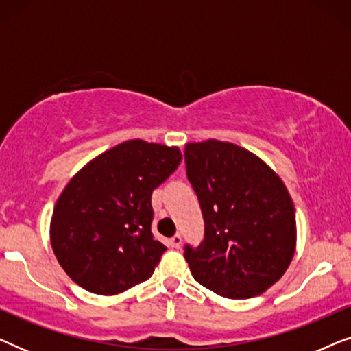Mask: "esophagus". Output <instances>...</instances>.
<instances>
[{"mask_svg": "<svg viewBox=\"0 0 351 351\" xmlns=\"http://www.w3.org/2000/svg\"><path fill=\"white\" fill-rule=\"evenodd\" d=\"M180 244H182V237H180L179 233H176L174 237H172V238L169 239V246L174 247V249H179Z\"/></svg>", "mask_w": 351, "mask_h": 351, "instance_id": "esophagus-1", "label": "esophagus"}]
</instances>
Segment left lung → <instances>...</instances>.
<instances>
[{
	"mask_svg": "<svg viewBox=\"0 0 351 351\" xmlns=\"http://www.w3.org/2000/svg\"><path fill=\"white\" fill-rule=\"evenodd\" d=\"M185 165L204 219V241L185 246L191 275L227 299L262 294L295 252V210L286 185L254 153L215 138L186 143Z\"/></svg>",
	"mask_w": 351,
	"mask_h": 351,
	"instance_id": "8db88e82",
	"label": "left lung"
}]
</instances>
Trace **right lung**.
Instances as JSON below:
<instances>
[{
  "instance_id": "right-lung-1",
  "label": "right lung",
  "mask_w": 351,
  "mask_h": 351,
  "mask_svg": "<svg viewBox=\"0 0 351 351\" xmlns=\"http://www.w3.org/2000/svg\"><path fill=\"white\" fill-rule=\"evenodd\" d=\"M180 161L177 147L134 138L71 177L52 213L51 246L76 285L114 295L153 275L166 246L152 233V193Z\"/></svg>"
}]
</instances>
